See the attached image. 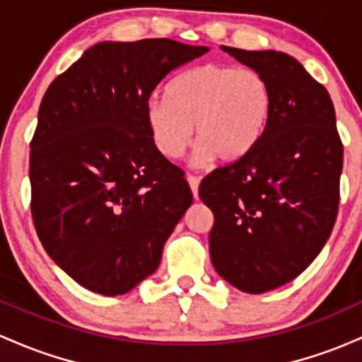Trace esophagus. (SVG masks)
Here are the masks:
<instances>
[{"mask_svg": "<svg viewBox=\"0 0 362 362\" xmlns=\"http://www.w3.org/2000/svg\"><path fill=\"white\" fill-rule=\"evenodd\" d=\"M188 185H189V188H192L193 198L194 200H198V185H200V180L194 176H188Z\"/></svg>", "mask_w": 362, "mask_h": 362, "instance_id": "34e87169", "label": "esophagus"}]
</instances>
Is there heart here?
Returning <instances> with one entry per match:
<instances>
[{"instance_id":"obj_1","label":"heart","mask_w":362,"mask_h":362,"mask_svg":"<svg viewBox=\"0 0 362 362\" xmlns=\"http://www.w3.org/2000/svg\"><path fill=\"white\" fill-rule=\"evenodd\" d=\"M272 115V90L251 68L206 63L168 85V99L147 100L145 124L153 147L169 160L198 145L202 160H245L262 141Z\"/></svg>"}]
</instances>
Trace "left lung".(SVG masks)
Listing matches in <instances>:
<instances>
[{"label": "left lung", "mask_w": 362, "mask_h": 362, "mask_svg": "<svg viewBox=\"0 0 362 362\" xmlns=\"http://www.w3.org/2000/svg\"><path fill=\"white\" fill-rule=\"evenodd\" d=\"M265 76L272 115L257 148L200 185L214 212V269L235 289L262 294L291 282L318 257L334 229L344 147L330 93L280 51L222 46Z\"/></svg>", "instance_id": "1"}]
</instances>
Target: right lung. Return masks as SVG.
<instances>
[{
  "label": "right lung",
  "instance_id": "obj_1",
  "mask_svg": "<svg viewBox=\"0 0 362 362\" xmlns=\"http://www.w3.org/2000/svg\"><path fill=\"white\" fill-rule=\"evenodd\" d=\"M209 51L170 39L104 42L49 85L30 141L32 218L85 289L127 294L159 267L193 194L153 147L144 109L168 73Z\"/></svg>",
  "mask_w": 362,
  "mask_h": 362
}]
</instances>
